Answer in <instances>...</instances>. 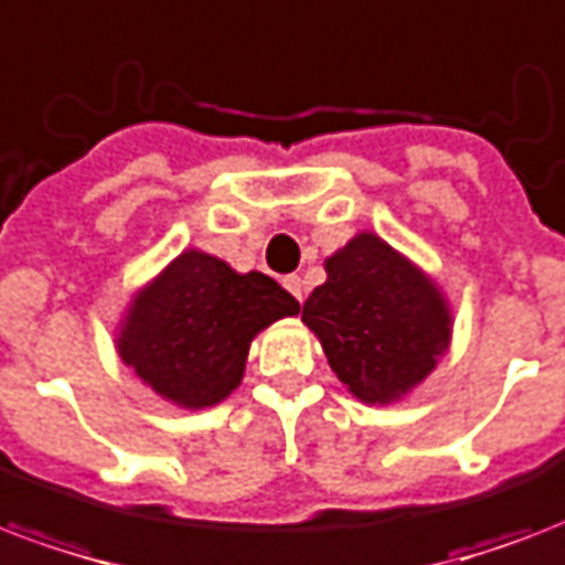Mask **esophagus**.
Returning <instances> with one entry per match:
<instances>
[{
    "label": "esophagus",
    "instance_id": "1",
    "mask_svg": "<svg viewBox=\"0 0 565 565\" xmlns=\"http://www.w3.org/2000/svg\"><path fill=\"white\" fill-rule=\"evenodd\" d=\"M282 286H286L288 291H291V295H295L297 300H300V303H303V279L297 277V274H291V277L282 279Z\"/></svg>",
    "mask_w": 565,
    "mask_h": 565
}]
</instances>
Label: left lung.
Returning a JSON list of instances; mask_svg holds the SVG:
<instances>
[{
    "label": "left lung",
    "instance_id": "8db88e82",
    "mask_svg": "<svg viewBox=\"0 0 565 565\" xmlns=\"http://www.w3.org/2000/svg\"><path fill=\"white\" fill-rule=\"evenodd\" d=\"M327 282L303 303L330 369L362 404H395L450 344V309L422 268L374 233L323 262Z\"/></svg>",
    "mask_w": 565,
    "mask_h": 565
}]
</instances>
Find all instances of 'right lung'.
Here are the masks:
<instances>
[{
	"label": "right lung",
	"instance_id": "add662e5",
	"mask_svg": "<svg viewBox=\"0 0 565 565\" xmlns=\"http://www.w3.org/2000/svg\"><path fill=\"white\" fill-rule=\"evenodd\" d=\"M297 312L295 297L259 270L238 274L185 250L132 297L117 353L156 395L203 409L238 388L256 332Z\"/></svg>",
	"mask_w": 565,
	"mask_h": 565
}]
</instances>
